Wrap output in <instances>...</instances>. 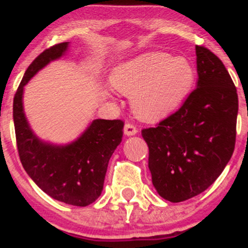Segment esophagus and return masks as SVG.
I'll return each instance as SVG.
<instances>
[{"label":"esophagus","mask_w":248,"mask_h":248,"mask_svg":"<svg viewBox=\"0 0 248 248\" xmlns=\"http://www.w3.org/2000/svg\"><path fill=\"white\" fill-rule=\"evenodd\" d=\"M124 134H126L127 136H132V135H135V134L138 133V128H136L135 124L127 122V124H124Z\"/></svg>","instance_id":"obj_1"}]
</instances>
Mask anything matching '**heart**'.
Returning a JSON list of instances; mask_svg holds the SVG:
<instances>
[{
    "instance_id": "1",
    "label": "heart",
    "mask_w": 248,
    "mask_h": 248,
    "mask_svg": "<svg viewBox=\"0 0 248 248\" xmlns=\"http://www.w3.org/2000/svg\"><path fill=\"white\" fill-rule=\"evenodd\" d=\"M195 79L191 62L184 57L148 52L118 65L110 75L116 91L130 96L135 114L156 121L175 110Z\"/></svg>"
}]
</instances>
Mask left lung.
I'll return each mask as SVG.
<instances>
[{
  "instance_id": "left-lung-1",
  "label": "left lung",
  "mask_w": 248,
  "mask_h": 248,
  "mask_svg": "<svg viewBox=\"0 0 248 248\" xmlns=\"http://www.w3.org/2000/svg\"><path fill=\"white\" fill-rule=\"evenodd\" d=\"M196 56L197 87L178 110L141 132L149 148L154 186L172 203L205 191L223 172L235 146L237 88L215 53L197 45Z\"/></svg>"
}]
</instances>
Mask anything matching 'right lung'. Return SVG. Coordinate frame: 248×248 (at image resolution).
Listing matches in <instances>:
<instances>
[{
    "label": "right lung",
    "instance_id": "add662e5",
    "mask_svg": "<svg viewBox=\"0 0 248 248\" xmlns=\"http://www.w3.org/2000/svg\"><path fill=\"white\" fill-rule=\"evenodd\" d=\"M69 43L44 50L30 64L14 96V124L19 160L28 175L56 201L87 206L101 195L108 162L124 135V121L96 119L67 146L42 142L30 129L23 110V87L51 61L64 55Z\"/></svg>",
    "mask_w": 248,
    "mask_h": 248
}]
</instances>
